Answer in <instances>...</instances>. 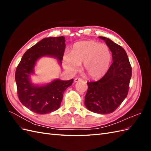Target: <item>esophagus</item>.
Returning <instances> with one entry per match:
<instances>
[{"instance_id":"34e87169","label":"esophagus","mask_w":151,"mask_h":151,"mask_svg":"<svg viewBox=\"0 0 151 151\" xmlns=\"http://www.w3.org/2000/svg\"><path fill=\"white\" fill-rule=\"evenodd\" d=\"M83 81V79H82L81 78H75L74 79V83H77V82H79V81Z\"/></svg>"}]
</instances>
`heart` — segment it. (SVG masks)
<instances>
[{
	"mask_svg": "<svg viewBox=\"0 0 151 151\" xmlns=\"http://www.w3.org/2000/svg\"><path fill=\"white\" fill-rule=\"evenodd\" d=\"M111 61L109 48L94 40L76 43L72 53H65L63 56V64L68 70L75 72L83 63L84 71L93 79L101 78L106 74Z\"/></svg>",
	"mask_w": 151,
	"mask_h": 151,
	"instance_id": "heart-1",
	"label": "heart"
}]
</instances>
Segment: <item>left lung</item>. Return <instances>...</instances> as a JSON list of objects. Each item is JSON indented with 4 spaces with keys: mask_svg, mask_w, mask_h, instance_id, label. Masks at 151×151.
I'll return each mask as SVG.
<instances>
[{
    "mask_svg": "<svg viewBox=\"0 0 151 151\" xmlns=\"http://www.w3.org/2000/svg\"><path fill=\"white\" fill-rule=\"evenodd\" d=\"M111 52L113 63L101 79L88 82L84 104L89 111L99 114L113 112L127 96L132 77V67L125 50L103 36Z\"/></svg>",
    "mask_w": 151,
    "mask_h": 151,
    "instance_id": "8db88e82",
    "label": "left lung"
}]
</instances>
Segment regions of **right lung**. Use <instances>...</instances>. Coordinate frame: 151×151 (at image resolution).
Masks as SVG:
<instances>
[{"label":"right lung","mask_w":151,"mask_h":151,"mask_svg":"<svg viewBox=\"0 0 151 151\" xmlns=\"http://www.w3.org/2000/svg\"><path fill=\"white\" fill-rule=\"evenodd\" d=\"M65 39L63 36H58L42 40L27 50L16 68L15 79L18 98L24 106L35 113L43 115L57 110L60 106L63 93L74 81V79H56L38 86L32 84L29 79L38 58L50 56L62 63L65 49Z\"/></svg>","instance_id":"add662e5"}]
</instances>
